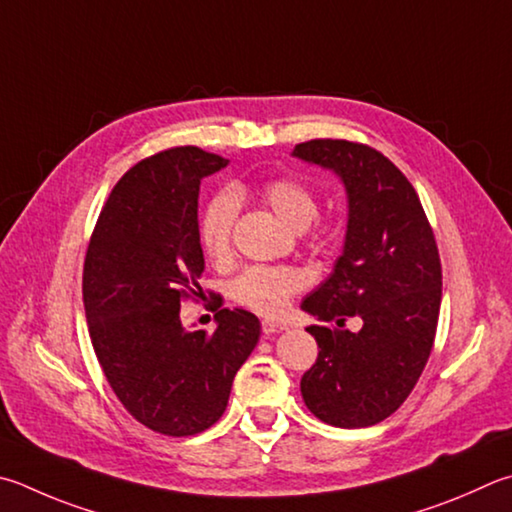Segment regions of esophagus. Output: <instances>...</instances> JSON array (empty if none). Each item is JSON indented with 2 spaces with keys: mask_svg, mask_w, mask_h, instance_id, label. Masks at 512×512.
Returning a JSON list of instances; mask_svg holds the SVG:
<instances>
[{
  "mask_svg": "<svg viewBox=\"0 0 512 512\" xmlns=\"http://www.w3.org/2000/svg\"><path fill=\"white\" fill-rule=\"evenodd\" d=\"M262 331H264V336H273V333L286 331V324L273 322V320H264V322H262Z\"/></svg>",
  "mask_w": 512,
  "mask_h": 512,
  "instance_id": "obj_1",
  "label": "esophagus"
}]
</instances>
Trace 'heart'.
<instances>
[{
  "instance_id": "obj_1",
  "label": "heart",
  "mask_w": 512,
  "mask_h": 512,
  "mask_svg": "<svg viewBox=\"0 0 512 512\" xmlns=\"http://www.w3.org/2000/svg\"><path fill=\"white\" fill-rule=\"evenodd\" d=\"M259 194L275 215L293 230H304L318 217V197L309 185L295 176H277V179L266 181ZM237 212L239 201L232 190L217 192L203 208L199 219V241L203 253L212 262H221L230 255ZM315 239H324V232H315ZM302 286L304 275L293 266H253L246 268L230 284V295L232 300L250 311L277 315L286 309L297 291H302Z\"/></svg>"
}]
</instances>
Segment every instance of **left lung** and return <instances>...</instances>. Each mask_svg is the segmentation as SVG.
Here are the masks:
<instances>
[{"instance_id": "obj_1", "label": "left lung", "mask_w": 512, "mask_h": 512, "mask_svg": "<svg viewBox=\"0 0 512 512\" xmlns=\"http://www.w3.org/2000/svg\"><path fill=\"white\" fill-rule=\"evenodd\" d=\"M293 156L345 183L349 221L333 273L304 297L318 360L302 376L311 414L333 427L385 421L405 403L434 345L441 259L434 232L405 174L362 143L315 138ZM356 317L358 332L344 329Z\"/></svg>"}]
</instances>
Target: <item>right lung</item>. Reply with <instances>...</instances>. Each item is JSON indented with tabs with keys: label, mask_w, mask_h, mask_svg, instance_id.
<instances>
[{
	"label": "right lung",
	"mask_w": 512,
	"mask_h": 512,
	"mask_svg": "<svg viewBox=\"0 0 512 512\" xmlns=\"http://www.w3.org/2000/svg\"><path fill=\"white\" fill-rule=\"evenodd\" d=\"M228 159L172 147L125 172L91 235L82 300L91 345L138 423L192 436L226 412L232 380L259 340V320L221 309L215 331H188L181 302L199 297V185Z\"/></svg>",
	"instance_id": "1"
}]
</instances>
